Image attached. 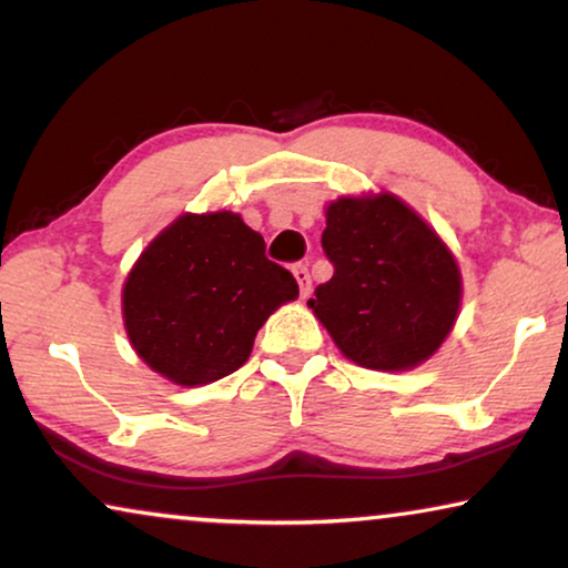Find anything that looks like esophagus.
Wrapping results in <instances>:
<instances>
[{
    "mask_svg": "<svg viewBox=\"0 0 568 568\" xmlns=\"http://www.w3.org/2000/svg\"><path fill=\"white\" fill-rule=\"evenodd\" d=\"M292 274L300 284V294H302V297H307V294H310V271H307V266L297 263V266H292Z\"/></svg>",
    "mask_w": 568,
    "mask_h": 568,
    "instance_id": "34e87169",
    "label": "esophagus"
}]
</instances>
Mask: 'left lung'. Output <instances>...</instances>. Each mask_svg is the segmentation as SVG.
Segmentation results:
<instances>
[{"label":"left lung","instance_id":"left-lung-1","mask_svg":"<svg viewBox=\"0 0 568 568\" xmlns=\"http://www.w3.org/2000/svg\"><path fill=\"white\" fill-rule=\"evenodd\" d=\"M331 282L307 300L338 352L377 372L414 369L455 328L463 276L453 251L390 191L325 206Z\"/></svg>","mask_w":568,"mask_h":568}]
</instances>
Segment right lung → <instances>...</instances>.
<instances>
[{
  "label": "right lung",
  "mask_w": 568,
  "mask_h": 568,
  "mask_svg": "<svg viewBox=\"0 0 568 568\" xmlns=\"http://www.w3.org/2000/svg\"><path fill=\"white\" fill-rule=\"evenodd\" d=\"M300 297L290 271L235 212H185L131 266L123 328L139 359L173 385L216 383L243 367L255 333Z\"/></svg>",
  "instance_id": "1"
}]
</instances>
